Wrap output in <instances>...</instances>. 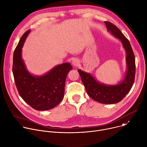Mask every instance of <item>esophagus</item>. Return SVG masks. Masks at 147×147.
<instances>
[{"label": "esophagus", "instance_id": "obj_1", "mask_svg": "<svg viewBox=\"0 0 147 147\" xmlns=\"http://www.w3.org/2000/svg\"><path fill=\"white\" fill-rule=\"evenodd\" d=\"M79 63H80V62H79V61H78V59H74V60H73V61H72V65L74 66H78V65H79Z\"/></svg>", "mask_w": 147, "mask_h": 147}]
</instances>
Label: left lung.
Instances as JSON below:
<instances>
[{"label": "left lung", "instance_id": "8db88e82", "mask_svg": "<svg viewBox=\"0 0 147 147\" xmlns=\"http://www.w3.org/2000/svg\"><path fill=\"white\" fill-rule=\"evenodd\" d=\"M110 32L122 43L126 53L127 72L121 83L115 85H106L97 82L90 74L78 70L81 81L88 95L94 100L103 104H114L121 102L130 90L134 81L136 73L135 57L128 39L121 30L109 21L105 22Z\"/></svg>", "mask_w": 147, "mask_h": 147}]
</instances>
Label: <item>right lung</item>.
Instances as JSON below:
<instances>
[{"mask_svg":"<svg viewBox=\"0 0 147 147\" xmlns=\"http://www.w3.org/2000/svg\"><path fill=\"white\" fill-rule=\"evenodd\" d=\"M30 30L21 37L13 55V73L18 93L33 109L45 111L59 105L64 96L67 75L73 69L69 63L58 65L44 76H34L26 70L22 59V48Z\"/></svg>","mask_w":147,"mask_h":147,"instance_id":"obj_1","label":"right lung"}]
</instances>
